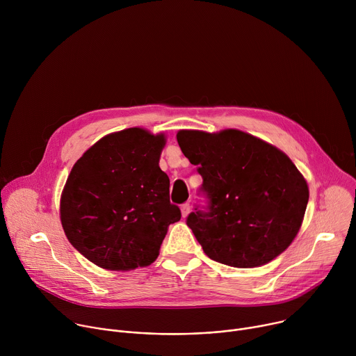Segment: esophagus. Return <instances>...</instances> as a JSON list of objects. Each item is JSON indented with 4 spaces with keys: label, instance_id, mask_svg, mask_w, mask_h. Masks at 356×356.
<instances>
[{
    "label": "esophagus",
    "instance_id": "1",
    "mask_svg": "<svg viewBox=\"0 0 356 356\" xmlns=\"http://www.w3.org/2000/svg\"><path fill=\"white\" fill-rule=\"evenodd\" d=\"M180 210H181V216H183V218H186V217L188 216L190 210H191V206L188 204V202H184V204H181Z\"/></svg>",
    "mask_w": 356,
    "mask_h": 356
}]
</instances>
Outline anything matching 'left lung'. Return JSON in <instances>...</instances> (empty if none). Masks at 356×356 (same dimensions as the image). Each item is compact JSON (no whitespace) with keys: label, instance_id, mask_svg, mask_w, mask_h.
Listing matches in <instances>:
<instances>
[{"label":"left lung","instance_id":"1","mask_svg":"<svg viewBox=\"0 0 356 356\" xmlns=\"http://www.w3.org/2000/svg\"><path fill=\"white\" fill-rule=\"evenodd\" d=\"M177 142L202 177L207 206L186 222L206 255L257 268L286 250L301 227L309 187L283 152L238 129L179 131Z\"/></svg>","mask_w":356,"mask_h":356}]
</instances>
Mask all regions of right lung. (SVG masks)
I'll return each mask as SVG.
<instances>
[{
	"label": "right lung",
	"mask_w": 356,
	"mask_h": 356,
	"mask_svg": "<svg viewBox=\"0 0 356 356\" xmlns=\"http://www.w3.org/2000/svg\"><path fill=\"white\" fill-rule=\"evenodd\" d=\"M165 135L129 128L94 143L73 166L60 200L70 243L108 270L154 264L168 227L181 218L159 168Z\"/></svg>",
	"instance_id": "1"
}]
</instances>
